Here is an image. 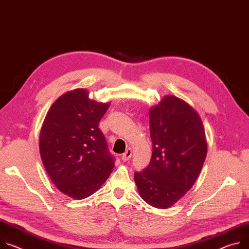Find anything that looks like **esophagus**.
Segmentation results:
<instances>
[{
	"label": "esophagus",
	"mask_w": 249,
	"mask_h": 249,
	"mask_svg": "<svg viewBox=\"0 0 249 249\" xmlns=\"http://www.w3.org/2000/svg\"><path fill=\"white\" fill-rule=\"evenodd\" d=\"M131 156H132V149H131V148H128V149L126 150V152L121 156V159H122L124 162H126V161H128V160L130 159Z\"/></svg>",
	"instance_id": "obj_1"
}]
</instances>
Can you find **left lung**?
Listing matches in <instances>:
<instances>
[{
  "instance_id": "left-lung-1",
  "label": "left lung",
  "mask_w": 249,
  "mask_h": 249,
  "mask_svg": "<svg viewBox=\"0 0 249 249\" xmlns=\"http://www.w3.org/2000/svg\"><path fill=\"white\" fill-rule=\"evenodd\" d=\"M149 117L152 158L134 179L147 203L168 209L196 180L208 152L206 133L198 113L173 95L152 107Z\"/></svg>"
}]
</instances>
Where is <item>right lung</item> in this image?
Returning a JSON list of instances; mask_svg holds the SVG:
<instances>
[{
    "label": "right lung",
    "instance_id": "right-lung-1",
    "mask_svg": "<svg viewBox=\"0 0 249 249\" xmlns=\"http://www.w3.org/2000/svg\"><path fill=\"white\" fill-rule=\"evenodd\" d=\"M78 88L50 108L39 133L41 161L56 188L75 199L94 194L108 178L115 159L98 128L109 103L89 99Z\"/></svg>",
    "mask_w": 249,
    "mask_h": 249
}]
</instances>
